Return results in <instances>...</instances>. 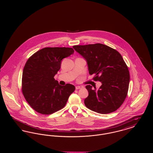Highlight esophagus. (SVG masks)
Returning <instances> with one entry per match:
<instances>
[{"mask_svg": "<svg viewBox=\"0 0 153 153\" xmlns=\"http://www.w3.org/2000/svg\"><path fill=\"white\" fill-rule=\"evenodd\" d=\"M82 88H83L82 86H76V89H81Z\"/></svg>", "mask_w": 153, "mask_h": 153, "instance_id": "esophagus-1", "label": "esophagus"}]
</instances>
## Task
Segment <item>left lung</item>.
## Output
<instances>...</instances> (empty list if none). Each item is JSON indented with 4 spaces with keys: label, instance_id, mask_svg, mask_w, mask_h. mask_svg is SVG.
Masks as SVG:
<instances>
[{
    "label": "left lung",
    "instance_id": "8db88e82",
    "mask_svg": "<svg viewBox=\"0 0 153 153\" xmlns=\"http://www.w3.org/2000/svg\"><path fill=\"white\" fill-rule=\"evenodd\" d=\"M73 49L87 62L90 74L102 82L96 89L90 85L85 88L88 96L85 106L96 112L106 114L114 112L123 104L128 92L130 73L121 54L102 44L75 45Z\"/></svg>",
    "mask_w": 153,
    "mask_h": 153
}]
</instances>
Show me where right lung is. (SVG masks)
Listing matches in <instances>:
<instances>
[{"label": "right lung", "instance_id": "right-lung-1", "mask_svg": "<svg viewBox=\"0 0 153 153\" xmlns=\"http://www.w3.org/2000/svg\"><path fill=\"white\" fill-rule=\"evenodd\" d=\"M71 48H45L27 61L22 73V92L33 109L51 114L62 109L75 90L71 84L61 86L54 79L62 59L73 54Z\"/></svg>", "mask_w": 153, "mask_h": 153}]
</instances>
